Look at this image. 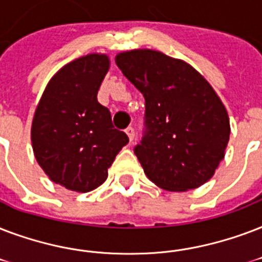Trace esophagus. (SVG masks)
Listing matches in <instances>:
<instances>
[{"instance_id": "esophagus-1", "label": "esophagus", "mask_w": 262, "mask_h": 262, "mask_svg": "<svg viewBox=\"0 0 262 262\" xmlns=\"http://www.w3.org/2000/svg\"><path fill=\"white\" fill-rule=\"evenodd\" d=\"M125 134L128 135L129 141H133L134 137H135V129H134V127H127L125 128Z\"/></svg>"}]
</instances>
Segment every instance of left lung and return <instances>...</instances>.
Listing matches in <instances>:
<instances>
[{"label": "left lung", "instance_id": "1", "mask_svg": "<svg viewBox=\"0 0 262 262\" xmlns=\"http://www.w3.org/2000/svg\"><path fill=\"white\" fill-rule=\"evenodd\" d=\"M116 64L145 97L134 153L146 176L169 191L206 183L230 139L228 115L210 84L187 62L149 49L117 54Z\"/></svg>", "mask_w": 262, "mask_h": 262}]
</instances>
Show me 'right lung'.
Wrapping results in <instances>:
<instances>
[{
    "instance_id": "1",
    "label": "right lung",
    "mask_w": 262,
    "mask_h": 262,
    "mask_svg": "<svg viewBox=\"0 0 262 262\" xmlns=\"http://www.w3.org/2000/svg\"><path fill=\"white\" fill-rule=\"evenodd\" d=\"M109 70L105 54H87L62 67L49 82L32 120L35 159L54 183L87 192L106 180L128 137L113 127L97 99Z\"/></svg>"
}]
</instances>
